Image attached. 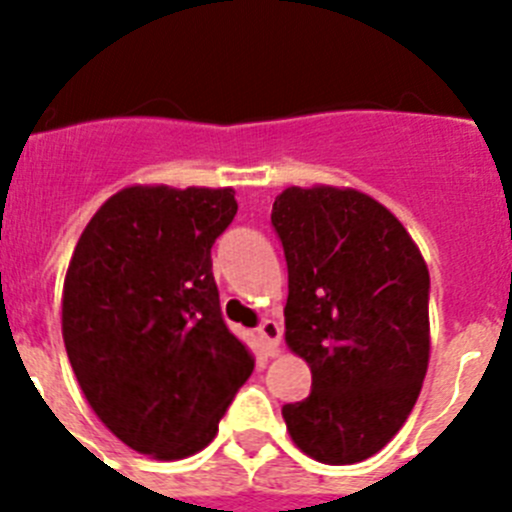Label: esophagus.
<instances>
[{
	"mask_svg": "<svg viewBox=\"0 0 512 512\" xmlns=\"http://www.w3.org/2000/svg\"><path fill=\"white\" fill-rule=\"evenodd\" d=\"M259 333V341L264 346L266 356H277L279 354V338H282V328H279L277 320H264V323L256 328Z\"/></svg>",
	"mask_w": 512,
	"mask_h": 512,
	"instance_id": "1",
	"label": "esophagus"
}]
</instances>
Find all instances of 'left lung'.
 <instances>
[{"mask_svg":"<svg viewBox=\"0 0 512 512\" xmlns=\"http://www.w3.org/2000/svg\"><path fill=\"white\" fill-rule=\"evenodd\" d=\"M271 225L289 274L284 338L312 372L310 395L282 408L289 436L323 464L369 459L423 387L428 266L400 220L356 189H284Z\"/></svg>","mask_w":512,"mask_h":512,"instance_id":"left-lung-1","label":"left lung"}]
</instances>
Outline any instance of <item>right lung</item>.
Here are the masks:
<instances>
[{"label": "right lung", "instance_id": "1", "mask_svg": "<svg viewBox=\"0 0 512 512\" xmlns=\"http://www.w3.org/2000/svg\"><path fill=\"white\" fill-rule=\"evenodd\" d=\"M233 189L128 187L89 220L63 282V343L79 387L122 443L184 459L253 372L212 277Z\"/></svg>", "mask_w": 512, "mask_h": 512}]
</instances>
